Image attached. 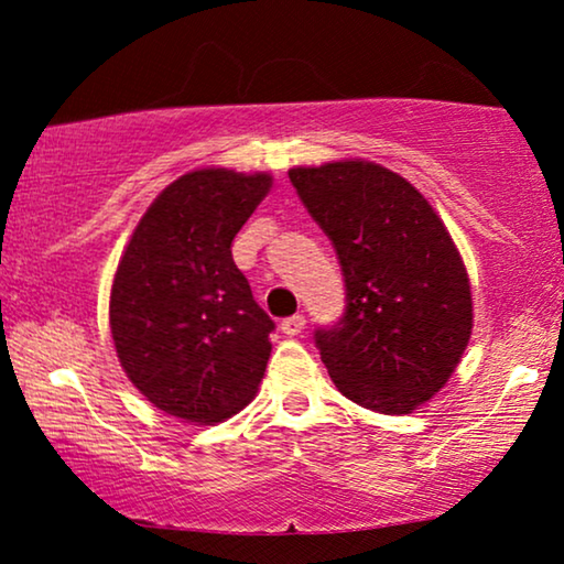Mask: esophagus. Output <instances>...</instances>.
Segmentation results:
<instances>
[{
    "label": "esophagus",
    "instance_id": "1",
    "mask_svg": "<svg viewBox=\"0 0 564 564\" xmlns=\"http://www.w3.org/2000/svg\"><path fill=\"white\" fill-rule=\"evenodd\" d=\"M280 328H282V334H288V336H300V334H303V328H305V315L303 313L290 315V318L282 321Z\"/></svg>",
    "mask_w": 564,
    "mask_h": 564
}]
</instances>
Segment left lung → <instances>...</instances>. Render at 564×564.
<instances>
[{"mask_svg": "<svg viewBox=\"0 0 564 564\" xmlns=\"http://www.w3.org/2000/svg\"><path fill=\"white\" fill-rule=\"evenodd\" d=\"M290 182L344 276V315L313 334L330 380L369 411H415L444 388L473 334L457 246L426 197L384 166H300Z\"/></svg>", "mask_w": 564, "mask_h": 564, "instance_id": "1", "label": "left lung"}]
</instances>
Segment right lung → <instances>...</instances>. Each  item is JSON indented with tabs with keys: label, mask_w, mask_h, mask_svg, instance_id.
<instances>
[{
	"label": "right lung",
	"mask_w": 564,
	"mask_h": 564,
	"mask_svg": "<svg viewBox=\"0 0 564 564\" xmlns=\"http://www.w3.org/2000/svg\"><path fill=\"white\" fill-rule=\"evenodd\" d=\"M269 187V174L228 169L180 176L145 210L115 272L120 365L176 419H230L264 377L274 321L253 300L230 243Z\"/></svg>",
	"instance_id": "1"
}]
</instances>
